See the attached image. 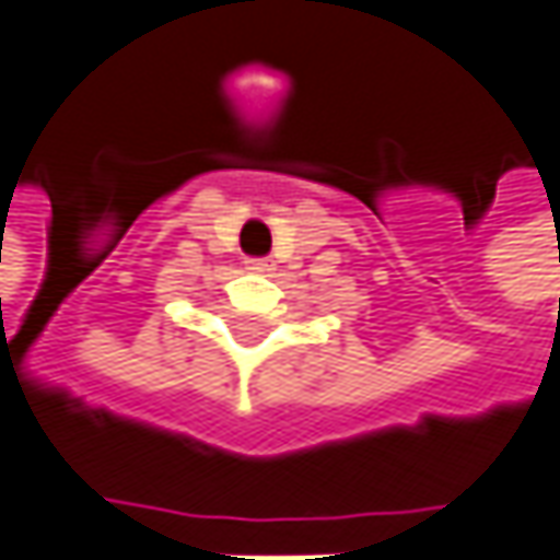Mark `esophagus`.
Instances as JSON below:
<instances>
[{"label": "esophagus", "mask_w": 560, "mask_h": 560, "mask_svg": "<svg viewBox=\"0 0 560 560\" xmlns=\"http://www.w3.org/2000/svg\"><path fill=\"white\" fill-rule=\"evenodd\" d=\"M244 270H250V273H267L270 264H267V260H244Z\"/></svg>", "instance_id": "esophagus-1"}]
</instances>
